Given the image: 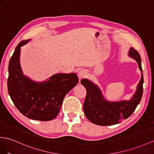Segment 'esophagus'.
Instances as JSON below:
<instances>
[{
  "mask_svg": "<svg viewBox=\"0 0 154 154\" xmlns=\"http://www.w3.org/2000/svg\"><path fill=\"white\" fill-rule=\"evenodd\" d=\"M85 72H84L83 70H81L79 72V79L81 80L82 78L85 77Z\"/></svg>",
  "mask_w": 154,
  "mask_h": 154,
  "instance_id": "34e87169",
  "label": "esophagus"
}]
</instances>
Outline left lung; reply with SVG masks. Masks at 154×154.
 Masks as SVG:
<instances>
[{
  "instance_id": "8db88e82",
  "label": "left lung",
  "mask_w": 154,
  "mask_h": 154,
  "mask_svg": "<svg viewBox=\"0 0 154 154\" xmlns=\"http://www.w3.org/2000/svg\"><path fill=\"white\" fill-rule=\"evenodd\" d=\"M128 55L137 61L139 68L143 72L139 53L131 47ZM81 84L86 89L83 110L86 118L92 123L99 125L117 124L131 115L141 100L143 93V74L137 85V90L130 100L112 102L106 100L98 86L87 79H82Z\"/></svg>"
}]
</instances>
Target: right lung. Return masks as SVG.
<instances>
[{
  "label": "right lung",
  "mask_w": 154,
  "mask_h": 154,
  "mask_svg": "<svg viewBox=\"0 0 154 154\" xmlns=\"http://www.w3.org/2000/svg\"><path fill=\"white\" fill-rule=\"evenodd\" d=\"M19 43L8 66V90L15 107L30 119L49 121L60 111L65 96L79 82L75 73H57L43 82H35L24 75L19 62L21 47Z\"/></svg>",
  "instance_id": "right-lung-1"
}]
</instances>
